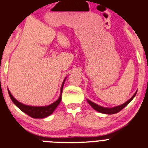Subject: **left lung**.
Instances as JSON below:
<instances>
[{
  "instance_id": "1",
  "label": "left lung",
  "mask_w": 148,
  "mask_h": 148,
  "mask_svg": "<svg viewBox=\"0 0 148 148\" xmlns=\"http://www.w3.org/2000/svg\"><path fill=\"white\" fill-rule=\"evenodd\" d=\"M136 92H137V91H136V93H135L133 95V96H132V97L131 98V99H129V100H128V101H125L124 103H123V104H121V105L117 106V107H112V108L103 107H101V106H99V105H98V104H96V103H93V102H92V101H91L88 100V99H87V101H88V103H89L91 107H93V108L95 110H96V111L99 112H101V113H103V114H115V113L119 112L121 111V110H123V109L124 107H126V106L128 105V103H129L131 101H132V99H133L135 97V96H136Z\"/></svg>"
}]
</instances>
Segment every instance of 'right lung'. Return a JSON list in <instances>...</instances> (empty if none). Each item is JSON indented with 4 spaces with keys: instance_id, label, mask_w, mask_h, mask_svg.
I'll return each instance as SVG.
<instances>
[{
    "instance_id": "1",
    "label": "right lung",
    "mask_w": 148,
    "mask_h": 148,
    "mask_svg": "<svg viewBox=\"0 0 148 148\" xmlns=\"http://www.w3.org/2000/svg\"><path fill=\"white\" fill-rule=\"evenodd\" d=\"M66 78L64 79L63 83H62L61 88H60V97L58 98L57 101H55L54 103H51L48 106H44V107H34V106H29V105H25L24 103H20V101H18L16 99L14 98V96H12V93H10V91L8 90L9 92V96H10L11 99L13 101V103H14L15 105L20 109V110L25 112V114H27V115H29L30 117L33 118H45L48 117V116L50 115L51 114H52L55 110L56 109V107L58 106V104L60 103V101H61V94L62 91H63V85H64V82L66 80Z\"/></svg>"
}]
</instances>
